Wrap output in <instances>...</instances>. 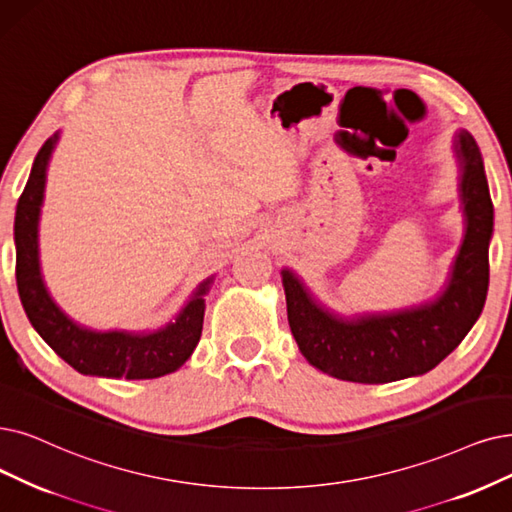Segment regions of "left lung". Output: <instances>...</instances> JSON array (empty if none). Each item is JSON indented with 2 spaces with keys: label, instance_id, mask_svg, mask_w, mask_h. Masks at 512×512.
Instances as JSON below:
<instances>
[{
  "label": "left lung",
  "instance_id": "obj_1",
  "mask_svg": "<svg viewBox=\"0 0 512 512\" xmlns=\"http://www.w3.org/2000/svg\"><path fill=\"white\" fill-rule=\"evenodd\" d=\"M466 235L447 288L431 302L393 313L340 317L319 304L304 283L283 269L290 330L300 353L323 374L361 384L420 376L439 365L479 319L489 285V239L494 203L481 151L460 130L454 138Z\"/></svg>",
  "mask_w": 512,
  "mask_h": 512
}]
</instances>
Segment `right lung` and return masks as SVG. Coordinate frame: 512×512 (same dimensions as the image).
<instances>
[{
  "label": "right lung",
  "instance_id": "1",
  "mask_svg": "<svg viewBox=\"0 0 512 512\" xmlns=\"http://www.w3.org/2000/svg\"><path fill=\"white\" fill-rule=\"evenodd\" d=\"M56 142L58 132L39 149L14 218L16 285L31 325L50 349L79 374L145 380L176 372L193 355L201 338L203 311H206L203 296L210 290L212 277L199 283L193 298L174 321L153 332L90 330L60 311V306L48 294L39 269L37 224L44 203L46 170Z\"/></svg>",
  "mask_w": 512,
  "mask_h": 512
}]
</instances>
